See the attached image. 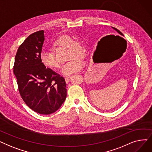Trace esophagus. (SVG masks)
Wrapping results in <instances>:
<instances>
[{"instance_id":"1","label":"esophagus","mask_w":152,"mask_h":152,"mask_svg":"<svg viewBox=\"0 0 152 152\" xmlns=\"http://www.w3.org/2000/svg\"><path fill=\"white\" fill-rule=\"evenodd\" d=\"M71 76H67V77H65V81H66V83H68L69 81V80L71 79Z\"/></svg>"}]
</instances>
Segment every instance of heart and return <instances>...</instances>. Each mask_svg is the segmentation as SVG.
<instances>
[{
  "mask_svg": "<svg viewBox=\"0 0 152 152\" xmlns=\"http://www.w3.org/2000/svg\"><path fill=\"white\" fill-rule=\"evenodd\" d=\"M51 48L55 51L60 48L66 49V59H69L62 68L61 72L64 75H70L80 71L83 67V62L80 57L84 55V47L79 39H74L68 35H61L53 40ZM40 58L42 63L47 68L57 69L60 67L56 60L54 53L50 51H44L41 53Z\"/></svg>",
  "mask_w": 152,
  "mask_h": 152,
  "instance_id": "heart-1",
  "label": "heart"
}]
</instances>
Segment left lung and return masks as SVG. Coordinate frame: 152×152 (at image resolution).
<instances>
[{
	"instance_id": "obj_1",
	"label": "left lung",
	"mask_w": 152,
	"mask_h": 152,
	"mask_svg": "<svg viewBox=\"0 0 152 152\" xmlns=\"http://www.w3.org/2000/svg\"><path fill=\"white\" fill-rule=\"evenodd\" d=\"M111 28H112L113 29H115V31L117 32V33H119V34H120L121 36H123V33H121V32L119 31L118 29H116V28H113V27H111Z\"/></svg>"
}]
</instances>
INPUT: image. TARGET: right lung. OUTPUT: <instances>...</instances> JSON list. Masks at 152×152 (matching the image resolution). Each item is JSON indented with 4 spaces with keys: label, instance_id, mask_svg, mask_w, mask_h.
<instances>
[{
    "label": "right lung",
    "instance_id": "obj_1",
    "mask_svg": "<svg viewBox=\"0 0 152 152\" xmlns=\"http://www.w3.org/2000/svg\"><path fill=\"white\" fill-rule=\"evenodd\" d=\"M44 41V31L29 35L15 56L13 73L26 104L36 113L49 115L58 110L66 97L63 77L42 63L40 58Z\"/></svg>",
    "mask_w": 152,
    "mask_h": 152
}]
</instances>
